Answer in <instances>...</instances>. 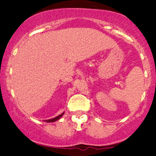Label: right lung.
<instances>
[{
	"label": "right lung",
	"instance_id": "right-lung-1",
	"mask_svg": "<svg viewBox=\"0 0 156 156\" xmlns=\"http://www.w3.org/2000/svg\"><path fill=\"white\" fill-rule=\"evenodd\" d=\"M63 115H64V112H62V114L56 116V117H55V118H53V119H48V120H45V122H49V123H50V122H56V121L59 120V119H60V118L62 117V116Z\"/></svg>",
	"mask_w": 156,
	"mask_h": 156
}]
</instances>
